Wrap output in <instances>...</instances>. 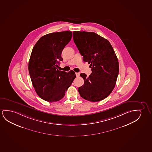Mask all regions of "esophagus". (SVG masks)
Returning a JSON list of instances; mask_svg holds the SVG:
<instances>
[{
	"label": "esophagus",
	"mask_w": 152,
	"mask_h": 152,
	"mask_svg": "<svg viewBox=\"0 0 152 152\" xmlns=\"http://www.w3.org/2000/svg\"><path fill=\"white\" fill-rule=\"evenodd\" d=\"M76 75L77 77H79L80 74L79 73H76Z\"/></svg>",
	"instance_id": "34e87169"
}]
</instances>
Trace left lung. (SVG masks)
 Returning <instances> with one entry per match:
<instances>
[{
  "mask_svg": "<svg viewBox=\"0 0 152 152\" xmlns=\"http://www.w3.org/2000/svg\"><path fill=\"white\" fill-rule=\"evenodd\" d=\"M73 37L84 62L90 64L92 70L89 77L80 74L84 84L78 88L79 94L88 101L104 100L113 90L119 74L114 50L108 40L95 32L74 31Z\"/></svg>",
  "mask_w": 152,
  "mask_h": 152,
  "instance_id": "8db88e82",
  "label": "left lung"
}]
</instances>
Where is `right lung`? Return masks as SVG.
<instances>
[{
	"instance_id": "obj_1",
	"label": "right lung",
	"mask_w": 152,
	"mask_h": 152,
	"mask_svg": "<svg viewBox=\"0 0 152 152\" xmlns=\"http://www.w3.org/2000/svg\"><path fill=\"white\" fill-rule=\"evenodd\" d=\"M71 31L49 33L38 40L33 47L29 62V72L38 96L50 102L62 99L76 76L57 67L62 61L61 53L72 39Z\"/></svg>"
}]
</instances>
